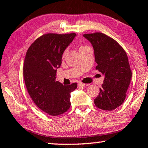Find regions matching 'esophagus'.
<instances>
[{
  "label": "esophagus",
  "mask_w": 148,
  "mask_h": 148,
  "mask_svg": "<svg viewBox=\"0 0 148 148\" xmlns=\"http://www.w3.org/2000/svg\"><path fill=\"white\" fill-rule=\"evenodd\" d=\"M86 84H85V83H78V87H85Z\"/></svg>",
  "instance_id": "34e87169"
}]
</instances>
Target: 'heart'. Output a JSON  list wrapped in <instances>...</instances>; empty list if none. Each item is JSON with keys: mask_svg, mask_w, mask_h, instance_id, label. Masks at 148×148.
Instances as JSON below:
<instances>
[{"mask_svg": "<svg viewBox=\"0 0 148 148\" xmlns=\"http://www.w3.org/2000/svg\"><path fill=\"white\" fill-rule=\"evenodd\" d=\"M67 51L66 50V51H65V52H64V53H63V55H66V53H67Z\"/></svg>", "mask_w": 148, "mask_h": 148, "instance_id": "b5f03b06", "label": "heart"}]
</instances>
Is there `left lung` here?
<instances>
[{
	"mask_svg": "<svg viewBox=\"0 0 148 148\" xmlns=\"http://www.w3.org/2000/svg\"><path fill=\"white\" fill-rule=\"evenodd\" d=\"M93 46L96 69L104 75L99 93L94 99L97 108L112 111L123 103L132 79L128 57L114 39L101 33L83 35Z\"/></svg>",
	"mask_w": 148,
	"mask_h": 148,
	"instance_id": "left-lung-1",
	"label": "left lung"
}]
</instances>
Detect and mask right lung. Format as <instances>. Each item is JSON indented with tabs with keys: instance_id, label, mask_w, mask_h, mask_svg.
Here are the masks:
<instances>
[{
	"instance_id": "obj_1",
	"label": "right lung",
	"mask_w": 148,
	"mask_h": 148,
	"mask_svg": "<svg viewBox=\"0 0 148 148\" xmlns=\"http://www.w3.org/2000/svg\"><path fill=\"white\" fill-rule=\"evenodd\" d=\"M76 36L46 34L30 46L25 56L23 75L28 93L38 108L53 116L69 110L71 92L77 87L76 83L63 85L56 81L64 51Z\"/></svg>"
}]
</instances>
